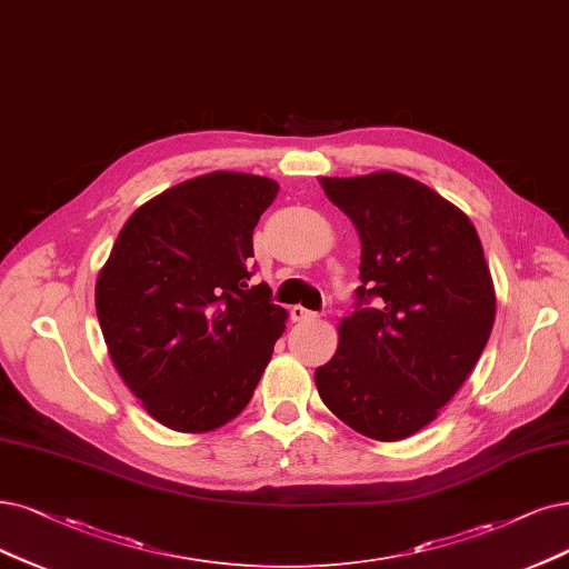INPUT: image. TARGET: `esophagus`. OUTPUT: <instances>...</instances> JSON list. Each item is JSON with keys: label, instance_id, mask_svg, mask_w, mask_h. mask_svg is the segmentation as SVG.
<instances>
[{"label": "esophagus", "instance_id": "34e87169", "mask_svg": "<svg viewBox=\"0 0 569 569\" xmlns=\"http://www.w3.org/2000/svg\"><path fill=\"white\" fill-rule=\"evenodd\" d=\"M290 317H292V321H311V319H317V311H309V309L296 305L290 309Z\"/></svg>", "mask_w": 569, "mask_h": 569}]
</instances>
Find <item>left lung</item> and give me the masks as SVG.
<instances>
[{
    "label": "left lung",
    "instance_id": "1",
    "mask_svg": "<svg viewBox=\"0 0 569 569\" xmlns=\"http://www.w3.org/2000/svg\"><path fill=\"white\" fill-rule=\"evenodd\" d=\"M321 184L361 237L353 311L313 375L321 401L353 431L403 440L433 422L486 349L490 267L471 220L422 182L380 171Z\"/></svg>",
    "mask_w": 569,
    "mask_h": 569
}]
</instances>
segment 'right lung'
I'll return each instance as SVG.
<instances>
[{
    "mask_svg": "<svg viewBox=\"0 0 569 569\" xmlns=\"http://www.w3.org/2000/svg\"><path fill=\"white\" fill-rule=\"evenodd\" d=\"M279 184L216 171L140 206L98 273L110 359L144 410L182 433L213 431L252 398L286 330L271 290L250 286L252 229Z\"/></svg>",
    "mask_w": 569,
    "mask_h": 569,
    "instance_id": "right-lung-1",
    "label": "right lung"
}]
</instances>
